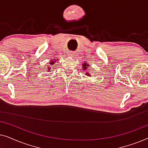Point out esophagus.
Instances as JSON below:
<instances>
[{"label": "esophagus", "instance_id": "1", "mask_svg": "<svg viewBox=\"0 0 148 148\" xmlns=\"http://www.w3.org/2000/svg\"><path fill=\"white\" fill-rule=\"evenodd\" d=\"M67 55L69 56H71V57H72V56H73L75 55V54L73 53V52H69V53H67Z\"/></svg>", "mask_w": 148, "mask_h": 148}]
</instances>
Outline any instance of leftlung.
I'll return each mask as SVG.
<instances>
[{
	"mask_svg": "<svg viewBox=\"0 0 148 148\" xmlns=\"http://www.w3.org/2000/svg\"><path fill=\"white\" fill-rule=\"evenodd\" d=\"M89 67H90V65H89V64L87 62H84V63H82V69H83L82 70L87 71L86 73V75L88 76V77H90L91 76L90 75V73H89L88 70H87Z\"/></svg>",
	"mask_w": 148,
	"mask_h": 148,
	"instance_id": "left-lung-1",
	"label": "left lung"
}]
</instances>
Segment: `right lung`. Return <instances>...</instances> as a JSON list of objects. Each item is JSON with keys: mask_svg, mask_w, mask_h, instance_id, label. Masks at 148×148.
Segmentation results:
<instances>
[{"mask_svg": "<svg viewBox=\"0 0 148 148\" xmlns=\"http://www.w3.org/2000/svg\"><path fill=\"white\" fill-rule=\"evenodd\" d=\"M57 60H58V59L56 60V58H53V59L50 60V62H49V65H48L47 70H46L48 72H49V71H51V69H52L51 68L52 67V66H53L54 64L56 63V62H57Z\"/></svg>", "mask_w": 148, "mask_h": 148, "instance_id": "right-lung-1", "label": "right lung"}]
</instances>
